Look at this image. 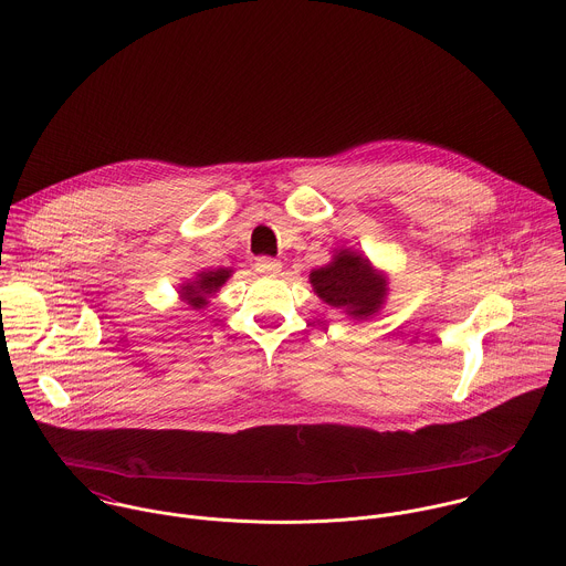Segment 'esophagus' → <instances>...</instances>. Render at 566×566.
Returning a JSON list of instances; mask_svg holds the SVG:
<instances>
[{
	"mask_svg": "<svg viewBox=\"0 0 566 566\" xmlns=\"http://www.w3.org/2000/svg\"><path fill=\"white\" fill-rule=\"evenodd\" d=\"M255 271H258V273H262V275L275 277V275H280V271H282V262H280V260H273V258L262 255V258H258V260H255Z\"/></svg>",
	"mask_w": 566,
	"mask_h": 566,
	"instance_id": "esophagus-1",
	"label": "esophagus"
}]
</instances>
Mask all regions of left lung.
Listing matches in <instances>:
<instances>
[{
  "mask_svg": "<svg viewBox=\"0 0 566 566\" xmlns=\"http://www.w3.org/2000/svg\"><path fill=\"white\" fill-rule=\"evenodd\" d=\"M315 295L335 311L361 322L377 315L390 293L388 273L350 247L335 249L333 260L311 271Z\"/></svg>",
  "mask_w": 566,
  "mask_h": 566,
  "instance_id": "1",
  "label": "left lung"
}]
</instances>
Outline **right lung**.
<instances>
[{"label":"right lung","mask_w":566,"mask_h":566,"mask_svg":"<svg viewBox=\"0 0 566 566\" xmlns=\"http://www.w3.org/2000/svg\"><path fill=\"white\" fill-rule=\"evenodd\" d=\"M233 275V269L220 266L211 271H200L193 277L178 284V300L187 304L191 311H202L211 297L227 284V280Z\"/></svg>","instance_id":"add662e5"}]
</instances>
